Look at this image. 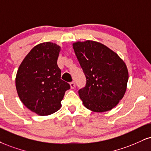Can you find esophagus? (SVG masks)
I'll list each match as a JSON object with an SVG mask.
<instances>
[{
    "instance_id": "esophagus-1",
    "label": "esophagus",
    "mask_w": 151,
    "mask_h": 151,
    "mask_svg": "<svg viewBox=\"0 0 151 151\" xmlns=\"http://www.w3.org/2000/svg\"><path fill=\"white\" fill-rule=\"evenodd\" d=\"M70 86L71 88H75V83H74V81H72V82L70 83Z\"/></svg>"
}]
</instances>
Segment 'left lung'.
Wrapping results in <instances>:
<instances>
[{"label": "left lung", "instance_id": "8db88e82", "mask_svg": "<svg viewBox=\"0 0 151 151\" xmlns=\"http://www.w3.org/2000/svg\"><path fill=\"white\" fill-rule=\"evenodd\" d=\"M72 46L86 78V86L79 91L83 105L96 112L112 110L127 88L129 73L124 60L98 41H78Z\"/></svg>", "mask_w": 151, "mask_h": 151}]
</instances>
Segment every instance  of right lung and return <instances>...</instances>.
<instances>
[{
    "instance_id": "1",
    "label": "right lung",
    "mask_w": 151,
    "mask_h": 151,
    "mask_svg": "<svg viewBox=\"0 0 151 151\" xmlns=\"http://www.w3.org/2000/svg\"><path fill=\"white\" fill-rule=\"evenodd\" d=\"M61 48L43 42L34 47L19 65L15 86L19 99L31 111L40 116L51 115L61 108L68 83L60 79L57 61Z\"/></svg>"
}]
</instances>
